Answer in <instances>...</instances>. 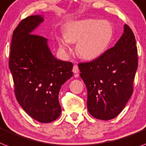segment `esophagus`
Listing matches in <instances>:
<instances>
[{"label":"esophagus","instance_id":"1","mask_svg":"<svg viewBox=\"0 0 146 146\" xmlns=\"http://www.w3.org/2000/svg\"><path fill=\"white\" fill-rule=\"evenodd\" d=\"M73 72H74V74H78V72H79V68H78V66L77 65H74L73 66V69H72Z\"/></svg>","mask_w":146,"mask_h":146}]
</instances>
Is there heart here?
<instances>
[{
  "mask_svg": "<svg viewBox=\"0 0 146 146\" xmlns=\"http://www.w3.org/2000/svg\"><path fill=\"white\" fill-rule=\"evenodd\" d=\"M113 27L109 21L81 19L71 22L65 29L64 36L57 39L59 48L65 56L71 53L70 43H76V52L86 60L102 56L111 42Z\"/></svg>",
  "mask_w": 146,
  "mask_h": 146,
  "instance_id": "b5f03b06",
  "label": "heart"
}]
</instances>
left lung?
Returning a JSON list of instances; mask_svg holds the SVG:
<instances>
[{
	"label": "left lung",
	"mask_w": 146,
	"mask_h": 146,
	"mask_svg": "<svg viewBox=\"0 0 146 146\" xmlns=\"http://www.w3.org/2000/svg\"><path fill=\"white\" fill-rule=\"evenodd\" d=\"M138 66L135 36L127 25L115 46L90 62L80 63L87 89V109L94 118L110 120L119 115L133 93Z\"/></svg>",
	"instance_id": "8db88e82"
}]
</instances>
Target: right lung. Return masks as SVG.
Instances as JSON below:
<instances>
[{"label": "right lung", "instance_id": "1", "mask_svg": "<svg viewBox=\"0 0 146 146\" xmlns=\"http://www.w3.org/2000/svg\"><path fill=\"white\" fill-rule=\"evenodd\" d=\"M43 21V15H35L19 23L13 34L9 65L19 104L33 119L49 123L61 113L59 92L73 75V64L57 60L48 39L33 34Z\"/></svg>", "mask_w": 146, "mask_h": 146}]
</instances>
